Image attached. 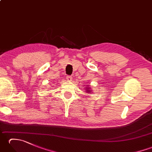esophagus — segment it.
Instances as JSON below:
<instances>
[{
  "mask_svg": "<svg viewBox=\"0 0 152 152\" xmlns=\"http://www.w3.org/2000/svg\"><path fill=\"white\" fill-rule=\"evenodd\" d=\"M66 80H67V81H69V82L72 81V77L70 76H66Z\"/></svg>",
  "mask_w": 152,
  "mask_h": 152,
  "instance_id": "1",
  "label": "esophagus"
}]
</instances>
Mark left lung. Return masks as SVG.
<instances>
[{"label":"left lung","instance_id":"left-lung-1","mask_svg":"<svg viewBox=\"0 0 152 152\" xmlns=\"http://www.w3.org/2000/svg\"><path fill=\"white\" fill-rule=\"evenodd\" d=\"M85 89L86 91V93H88L91 92V89H90V88H89V87H86V88Z\"/></svg>","mask_w":152,"mask_h":152}]
</instances>
